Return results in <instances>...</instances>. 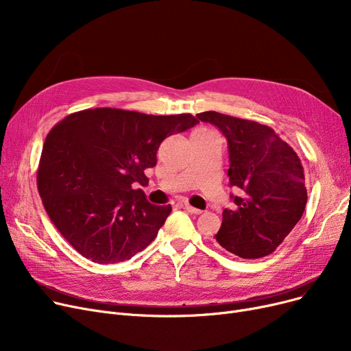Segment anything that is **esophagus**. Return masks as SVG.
Wrapping results in <instances>:
<instances>
[{
    "label": "esophagus",
    "instance_id": "esophagus-1",
    "mask_svg": "<svg viewBox=\"0 0 351 351\" xmlns=\"http://www.w3.org/2000/svg\"><path fill=\"white\" fill-rule=\"evenodd\" d=\"M185 209H186L189 213H192V215H200V213H202L200 209H196V208H193V206H191V205H188V204H185Z\"/></svg>",
    "mask_w": 351,
    "mask_h": 351
}]
</instances>
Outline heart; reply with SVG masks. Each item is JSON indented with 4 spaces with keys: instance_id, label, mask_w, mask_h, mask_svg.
<instances>
[{
    "instance_id": "heart-1",
    "label": "heart",
    "mask_w": 351,
    "mask_h": 351,
    "mask_svg": "<svg viewBox=\"0 0 351 351\" xmlns=\"http://www.w3.org/2000/svg\"><path fill=\"white\" fill-rule=\"evenodd\" d=\"M199 131H202V132H204V129H199Z\"/></svg>"
}]
</instances>
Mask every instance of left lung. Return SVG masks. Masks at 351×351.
I'll return each instance as SVG.
<instances>
[{
    "mask_svg": "<svg viewBox=\"0 0 351 351\" xmlns=\"http://www.w3.org/2000/svg\"><path fill=\"white\" fill-rule=\"evenodd\" d=\"M220 129L229 145V183L234 210L225 209L216 242L243 259L273 253L298 225L307 204L298 154L273 129L215 110L196 115Z\"/></svg>",
    "mask_w": 351,
    "mask_h": 351,
    "instance_id": "1",
    "label": "left lung"
}]
</instances>
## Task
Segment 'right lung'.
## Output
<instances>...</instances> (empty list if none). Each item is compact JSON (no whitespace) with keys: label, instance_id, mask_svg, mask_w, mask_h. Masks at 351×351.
Wrapping results in <instances>:
<instances>
[{"label":"right lung","instance_id":"1","mask_svg":"<svg viewBox=\"0 0 351 351\" xmlns=\"http://www.w3.org/2000/svg\"><path fill=\"white\" fill-rule=\"evenodd\" d=\"M199 121L191 114L146 115L95 108L73 112L47 135L36 185L51 222L86 259L119 263L156 237L171 205L146 200L145 171L165 138Z\"/></svg>","mask_w":351,"mask_h":351}]
</instances>
